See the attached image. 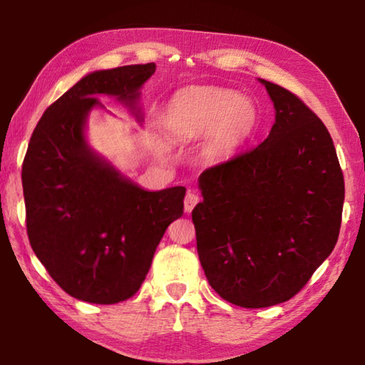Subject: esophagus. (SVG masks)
Here are the masks:
<instances>
[{
  "label": "esophagus",
  "instance_id": "1",
  "mask_svg": "<svg viewBox=\"0 0 365 365\" xmlns=\"http://www.w3.org/2000/svg\"><path fill=\"white\" fill-rule=\"evenodd\" d=\"M197 202H200V196L193 193V191H188L187 196H185V212L190 214L191 211H193Z\"/></svg>",
  "mask_w": 365,
  "mask_h": 365
}]
</instances>
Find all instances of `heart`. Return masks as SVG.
Here are the masks:
<instances>
[{
	"label": "heart",
	"instance_id": "obj_1",
	"mask_svg": "<svg viewBox=\"0 0 365 365\" xmlns=\"http://www.w3.org/2000/svg\"><path fill=\"white\" fill-rule=\"evenodd\" d=\"M165 123L175 138H197L207 134L206 150L212 158L225 159L255 137L257 109L233 90L191 86L172 98Z\"/></svg>",
	"mask_w": 365,
	"mask_h": 365
}]
</instances>
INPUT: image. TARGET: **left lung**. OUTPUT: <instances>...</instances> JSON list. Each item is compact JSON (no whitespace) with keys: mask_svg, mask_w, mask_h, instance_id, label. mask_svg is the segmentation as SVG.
<instances>
[{"mask_svg":"<svg viewBox=\"0 0 365 365\" xmlns=\"http://www.w3.org/2000/svg\"><path fill=\"white\" fill-rule=\"evenodd\" d=\"M275 108L255 150L200 175L191 212L209 285L232 304L257 309L301 292L336 245L344 178L324 122L280 85L259 78Z\"/></svg>","mask_w":365,"mask_h":365,"instance_id":"left-lung-1","label":"left lung"}]
</instances>
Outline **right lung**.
<instances>
[{
	"instance_id": "add662e5",
	"label": "right lung",
	"mask_w": 365,
	"mask_h": 365,
	"mask_svg": "<svg viewBox=\"0 0 365 365\" xmlns=\"http://www.w3.org/2000/svg\"><path fill=\"white\" fill-rule=\"evenodd\" d=\"M156 64L96 71L36 123L22 164L32 250L67 294L115 304L138 292L164 232L183 214L185 187L146 191L90 150L85 122L98 95L135 109ZM138 117V113H135Z\"/></svg>"
}]
</instances>
